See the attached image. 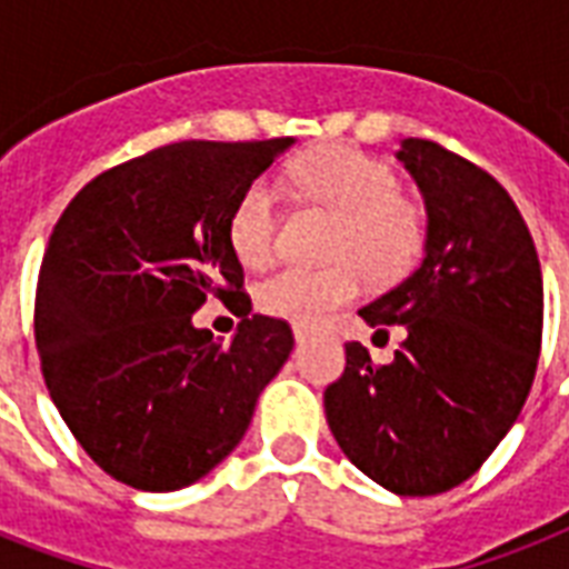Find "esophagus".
Returning a JSON list of instances; mask_svg holds the SVG:
<instances>
[{"label":"esophagus","mask_w":569,"mask_h":569,"mask_svg":"<svg viewBox=\"0 0 569 569\" xmlns=\"http://www.w3.org/2000/svg\"><path fill=\"white\" fill-rule=\"evenodd\" d=\"M307 339H310V330L303 328V325H295V342H298V346H303Z\"/></svg>","instance_id":"obj_1"}]
</instances>
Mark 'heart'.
Masks as SVG:
<instances>
[{
  "mask_svg": "<svg viewBox=\"0 0 569 569\" xmlns=\"http://www.w3.org/2000/svg\"><path fill=\"white\" fill-rule=\"evenodd\" d=\"M295 186L339 214L325 268L283 266L257 286V303L268 316L316 325L348 301L372 277H396L422 244V218L398 194L389 164L355 147H321L292 168ZM280 227V194L271 180H257L239 197L230 218V244L244 266L274 257Z\"/></svg>",
  "mask_w": 569,
  "mask_h": 569,
  "instance_id": "obj_1",
  "label": "heart"
}]
</instances>
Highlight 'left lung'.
<instances>
[{
  "mask_svg": "<svg viewBox=\"0 0 569 569\" xmlns=\"http://www.w3.org/2000/svg\"><path fill=\"white\" fill-rule=\"evenodd\" d=\"M425 197V253L410 277L360 310L369 328H405L389 366L360 342L325 389L339 449L398 496L463 485L517 422L538 372L543 274L511 194L446 147L398 150Z\"/></svg>",
  "mask_w": 569,
  "mask_h": 569,
  "instance_id": "obj_1",
  "label": "left lung"
}]
</instances>
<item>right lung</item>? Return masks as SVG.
<instances>
[{"label":"right lung","instance_id":"add662e5","mask_svg":"<svg viewBox=\"0 0 569 569\" xmlns=\"http://www.w3.org/2000/svg\"><path fill=\"white\" fill-rule=\"evenodd\" d=\"M292 144L156 147L88 182L49 236L40 369L79 446L123 485L168 493L218 467L292 355L283 319L244 312L230 342L191 321L206 298L250 303L232 209Z\"/></svg>","mask_w":569,"mask_h":569}]
</instances>
